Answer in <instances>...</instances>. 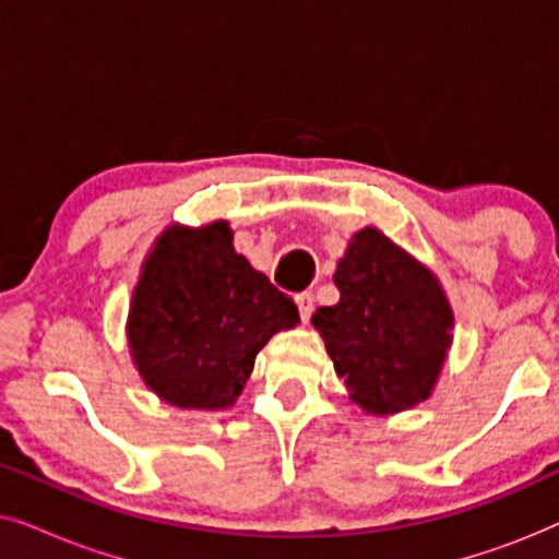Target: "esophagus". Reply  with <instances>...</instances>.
<instances>
[{"instance_id": "obj_1", "label": "esophagus", "mask_w": 559, "mask_h": 559, "mask_svg": "<svg viewBox=\"0 0 559 559\" xmlns=\"http://www.w3.org/2000/svg\"><path fill=\"white\" fill-rule=\"evenodd\" d=\"M295 305H297V310H300L302 323H308L310 316H312V310H316V305H312V293H297L295 295Z\"/></svg>"}]
</instances>
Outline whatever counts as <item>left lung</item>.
I'll return each mask as SVG.
<instances>
[{
	"label": "left lung",
	"mask_w": 559,
	"mask_h": 559,
	"mask_svg": "<svg viewBox=\"0 0 559 559\" xmlns=\"http://www.w3.org/2000/svg\"><path fill=\"white\" fill-rule=\"evenodd\" d=\"M333 280L341 302L318 308L312 325L348 394L373 415L427 400L453 328L438 282L377 228L354 236Z\"/></svg>",
	"instance_id": "left-lung-1"
}]
</instances>
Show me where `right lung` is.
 I'll list each match as a JSON object with an SVG mask.
<instances>
[{
    "label": "right lung",
    "instance_id": "1",
    "mask_svg": "<svg viewBox=\"0 0 559 559\" xmlns=\"http://www.w3.org/2000/svg\"><path fill=\"white\" fill-rule=\"evenodd\" d=\"M300 323L293 297L236 254L224 221L167 228L144 262L127 335L144 384L175 407L224 409L277 331Z\"/></svg>",
    "mask_w": 559,
    "mask_h": 559
}]
</instances>
